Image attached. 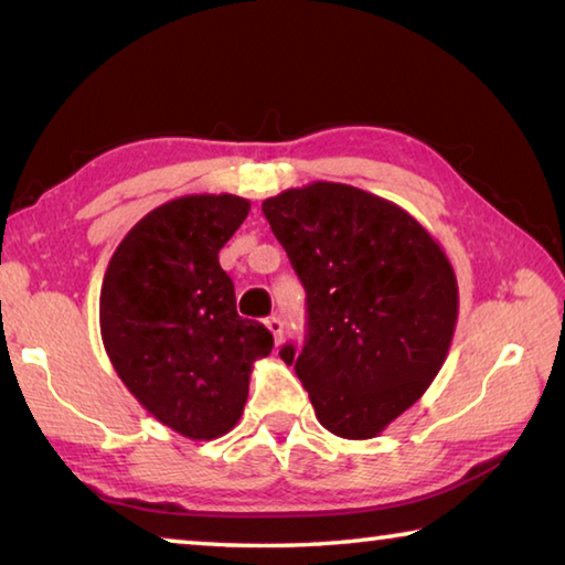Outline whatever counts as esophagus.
Listing matches in <instances>:
<instances>
[{
	"label": "esophagus",
	"instance_id": "1",
	"mask_svg": "<svg viewBox=\"0 0 565 565\" xmlns=\"http://www.w3.org/2000/svg\"><path fill=\"white\" fill-rule=\"evenodd\" d=\"M266 329H269L274 333V341L279 343L281 337H284V321L279 317H269L266 319Z\"/></svg>",
	"mask_w": 565,
	"mask_h": 565
}]
</instances>
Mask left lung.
Returning a JSON list of instances; mask_svg holds the SVG:
<instances>
[{
  "label": "left lung",
  "instance_id": "obj_1",
  "mask_svg": "<svg viewBox=\"0 0 565 565\" xmlns=\"http://www.w3.org/2000/svg\"><path fill=\"white\" fill-rule=\"evenodd\" d=\"M306 289L309 333L279 356L327 431L374 438L424 396L451 349L454 266L414 216L369 191L313 181L262 204Z\"/></svg>",
  "mask_w": 565,
  "mask_h": 565
}]
</instances>
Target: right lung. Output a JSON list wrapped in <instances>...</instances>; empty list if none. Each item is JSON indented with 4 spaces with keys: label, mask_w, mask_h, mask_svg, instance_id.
Instances as JSON below:
<instances>
[{
    "label": "right lung",
    "mask_w": 565,
    "mask_h": 565,
    "mask_svg": "<svg viewBox=\"0 0 565 565\" xmlns=\"http://www.w3.org/2000/svg\"><path fill=\"white\" fill-rule=\"evenodd\" d=\"M248 199L189 194L157 206L121 238L99 296L107 356L131 396L191 441L242 418L254 361L274 337L236 313L218 252L244 224Z\"/></svg>",
    "instance_id": "right-lung-1"
}]
</instances>
